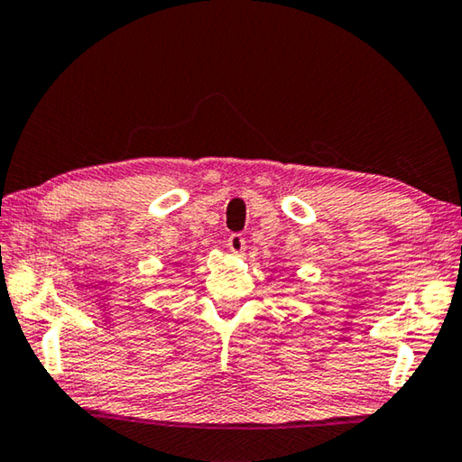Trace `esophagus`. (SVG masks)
<instances>
[{"instance_id":"esophagus-1","label":"esophagus","mask_w":462,"mask_h":462,"mask_svg":"<svg viewBox=\"0 0 462 462\" xmlns=\"http://www.w3.org/2000/svg\"><path fill=\"white\" fill-rule=\"evenodd\" d=\"M228 248H230V253L236 254V256L245 254V250H246V240H245V236H242V234H230Z\"/></svg>"}]
</instances>
